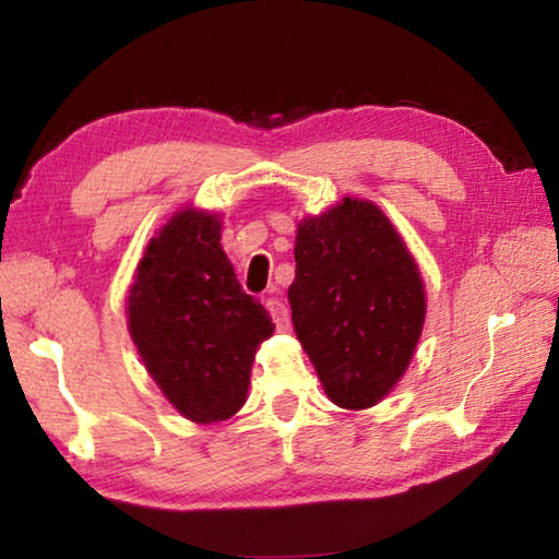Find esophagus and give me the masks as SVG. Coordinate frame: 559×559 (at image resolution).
I'll return each mask as SVG.
<instances>
[{"instance_id": "obj_1", "label": "esophagus", "mask_w": 559, "mask_h": 559, "mask_svg": "<svg viewBox=\"0 0 559 559\" xmlns=\"http://www.w3.org/2000/svg\"><path fill=\"white\" fill-rule=\"evenodd\" d=\"M269 310H271L273 323H276V328L281 330V333H286L288 325H290V313H288L286 302L278 300V298H271L269 300Z\"/></svg>"}]
</instances>
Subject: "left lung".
<instances>
[{
	"label": "left lung",
	"instance_id": "8db88e82",
	"mask_svg": "<svg viewBox=\"0 0 559 559\" xmlns=\"http://www.w3.org/2000/svg\"><path fill=\"white\" fill-rule=\"evenodd\" d=\"M293 330L328 400L370 409L409 367L427 318L421 271L370 200L343 197L296 231Z\"/></svg>",
	"mask_w": 559,
	"mask_h": 559
}]
</instances>
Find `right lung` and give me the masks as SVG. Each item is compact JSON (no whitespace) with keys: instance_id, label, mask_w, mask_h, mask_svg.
Listing matches in <instances>:
<instances>
[{"instance_id":"add662e5","label":"right lung","mask_w":559,"mask_h":559,"mask_svg":"<svg viewBox=\"0 0 559 559\" xmlns=\"http://www.w3.org/2000/svg\"><path fill=\"white\" fill-rule=\"evenodd\" d=\"M222 216L182 206L150 239L128 288V330L165 400L194 424L226 421L273 335L222 249Z\"/></svg>"}]
</instances>
